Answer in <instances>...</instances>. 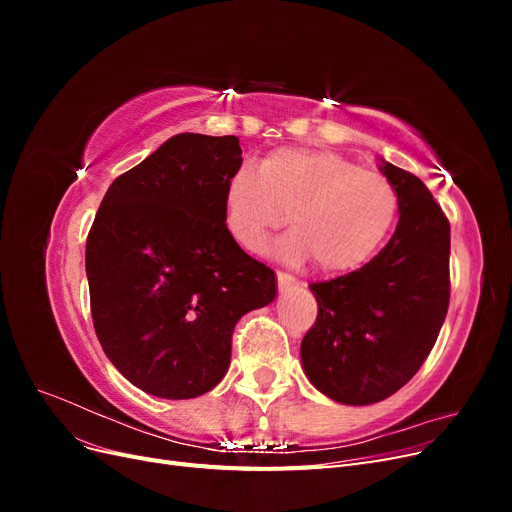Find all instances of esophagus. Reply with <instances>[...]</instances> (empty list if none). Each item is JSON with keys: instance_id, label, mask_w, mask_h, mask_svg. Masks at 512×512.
Here are the masks:
<instances>
[{"instance_id": "obj_1", "label": "esophagus", "mask_w": 512, "mask_h": 512, "mask_svg": "<svg viewBox=\"0 0 512 512\" xmlns=\"http://www.w3.org/2000/svg\"><path fill=\"white\" fill-rule=\"evenodd\" d=\"M297 277H292L290 273H284V271H277V286H280V290H286V288H292L297 286Z\"/></svg>"}]
</instances>
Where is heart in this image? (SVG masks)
<instances>
[{
    "instance_id": "1",
    "label": "heart",
    "mask_w": 512,
    "mask_h": 512,
    "mask_svg": "<svg viewBox=\"0 0 512 512\" xmlns=\"http://www.w3.org/2000/svg\"><path fill=\"white\" fill-rule=\"evenodd\" d=\"M224 224L247 252H260L273 230L292 232L277 254L312 258L320 273L363 267L389 237L399 213L391 179L327 149L284 147L258 164L241 166L224 185Z\"/></svg>"
}]
</instances>
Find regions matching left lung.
<instances>
[{"label": "left lung", "mask_w": 512, "mask_h": 512, "mask_svg": "<svg viewBox=\"0 0 512 512\" xmlns=\"http://www.w3.org/2000/svg\"><path fill=\"white\" fill-rule=\"evenodd\" d=\"M380 170L399 192L391 241L367 265L309 284L318 316L301 342L305 376L339 404L367 406L397 393L436 344L451 299V224L416 175Z\"/></svg>", "instance_id": "left-lung-1"}]
</instances>
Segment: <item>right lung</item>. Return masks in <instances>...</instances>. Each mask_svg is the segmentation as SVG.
Returning <instances> with one entry per match:
<instances>
[{
    "mask_svg": "<svg viewBox=\"0 0 512 512\" xmlns=\"http://www.w3.org/2000/svg\"><path fill=\"white\" fill-rule=\"evenodd\" d=\"M237 136L177 134L119 175L87 235L94 329L111 363L164 399L211 391L243 314L275 299V273L228 235L222 198Z\"/></svg>",
    "mask_w": 512,
    "mask_h": 512,
    "instance_id": "1",
    "label": "right lung"
}]
</instances>
